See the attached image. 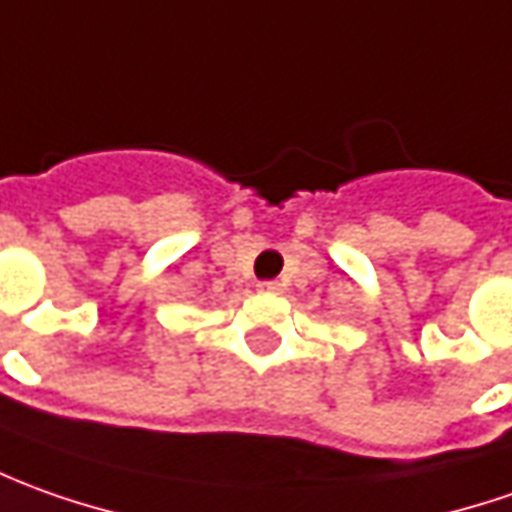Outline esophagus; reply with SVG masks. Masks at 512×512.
Here are the masks:
<instances>
[{
	"instance_id": "obj_1",
	"label": "esophagus",
	"mask_w": 512,
	"mask_h": 512,
	"mask_svg": "<svg viewBox=\"0 0 512 512\" xmlns=\"http://www.w3.org/2000/svg\"><path fill=\"white\" fill-rule=\"evenodd\" d=\"M257 289L269 291V294H280V291H283V283H280V280H263V283H257Z\"/></svg>"
}]
</instances>
